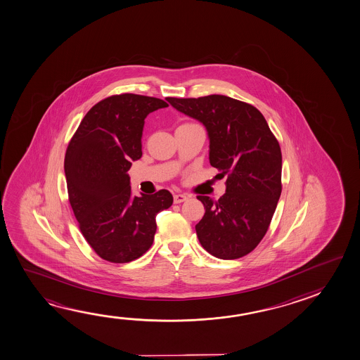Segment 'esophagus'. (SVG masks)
Masks as SVG:
<instances>
[{"instance_id":"34e87169","label":"esophagus","mask_w":360,"mask_h":360,"mask_svg":"<svg viewBox=\"0 0 360 360\" xmlns=\"http://www.w3.org/2000/svg\"><path fill=\"white\" fill-rule=\"evenodd\" d=\"M187 198H188V195H183V193H176V195H173L174 203H182Z\"/></svg>"}]
</instances>
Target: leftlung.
Instances as JSON below:
<instances>
[{
	"instance_id": "8db88e82",
	"label": "left lung",
	"mask_w": 360,
	"mask_h": 360,
	"mask_svg": "<svg viewBox=\"0 0 360 360\" xmlns=\"http://www.w3.org/2000/svg\"><path fill=\"white\" fill-rule=\"evenodd\" d=\"M167 101L205 125L210 163L227 177L219 200L197 197L206 210L195 224L202 248L222 259L250 254L265 236L281 195L283 157L276 138L255 106L230 96Z\"/></svg>"
}]
</instances>
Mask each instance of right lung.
Segmentation results:
<instances>
[{"label": "right lung", "instance_id": "add662e5", "mask_svg": "<svg viewBox=\"0 0 360 360\" xmlns=\"http://www.w3.org/2000/svg\"><path fill=\"white\" fill-rule=\"evenodd\" d=\"M167 106L143 95L109 96L86 112L66 149L71 208L85 240L106 261L125 264L146 254L157 214L173 203L167 189L133 195L128 174L131 162L142 157L148 114Z\"/></svg>", "mask_w": 360, "mask_h": 360}]
</instances>
